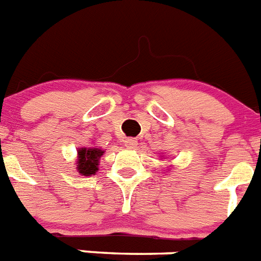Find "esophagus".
<instances>
[{
	"label": "esophagus",
	"instance_id": "esophagus-1",
	"mask_svg": "<svg viewBox=\"0 0 261 261\" xmlns=\"http://www.w3.org/2000/svg\"><path fill=\"white\" fill-rule=\"evenodd\" d=\"M125 145L128 146V148H135L136 145H137V140L136 139H125Z\"/></svg>",
	"mask_w": 261,
	"mask_h": 261
}]
</instances>
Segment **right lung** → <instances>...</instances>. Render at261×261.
Returning <instances> with one entry per match:
<instances>
[{"label":"right lung","instance_id":"right-lung-1","mask_svg":"<svg viewBox=\"0 0 261 261\" xmlns=\"http://www.w3.org/2000/svg\"><path fill=\"white\" fill-rule=\"evenodd\" d=\"M103 150L97 148L86 149L83 148L79 150V161H77V170L80 174L92 175L97 171L99 158L103 154Z\"/></svg>","mask_w":261,"mask_h":261}]
</instances>
